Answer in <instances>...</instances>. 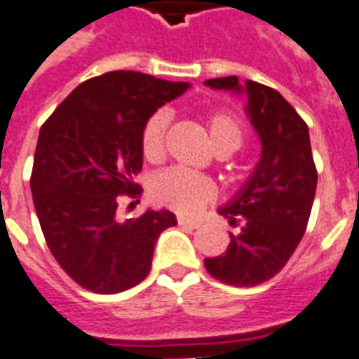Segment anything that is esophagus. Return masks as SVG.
<instances>
[{
	"label": "esophagus",
	"mask_w": 359,
	"mask_h": 359,
	"mask_svg": "<svg viewBox=\"0 0 359 359\" xmlns=\"http://www.w3.org/2000/svg\"><path fill=\"white\" fill-rule=\"evenodd\" d=\"M177 221H179L180 226H188V228H198V226H201V222L195 221V219H188V217L182 215L177 217Z\"/></svg>",
	"instance_id": "obj_1"
}]
</instances>
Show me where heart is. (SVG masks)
Instances as JSON below:
<instances>
[{
	"instance_id": "heart-1",
	"label": "heart",
	"mask_w": 359,
	"mask_h": 359,
	"mask_svg": "<svg viewBox=\"0 0 359 359\" xmlns=\"http://www.w3.org/2000/svg\"><path fill=\"white\" fill-rule=\"evenodd\" d=\"M208 140L213 151L233 153L243 144V126L239 118L226 111H213L204 118ZM168 128V113L156 111L142 129V153L147 161H158L164 153V137ZM151 194L156 203L180 213H194L212 201L215 195L213 182L204 175L182 170H170L155 177Z\"/></svg>"
}]
</instances>
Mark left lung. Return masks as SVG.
<instances>
[{"label":"left lung","instance_id":"8db88e82","mask_svg":"<svg viewBox=\"0 0 359 359\" xmlns=\"http://www.w3.org/2000/svg\"><path fill=\"white\" fill-rule=\"evenodd\" d=\"M204 86L245 96V113L261 140L252 175L219 208L230 224L241 222V231L230 233L224 254L206 257L204 264L221 283L255 287L288 263L309 224L318 186L309 128L272 87L241 83L237 76L212 78Z\"/></svg>","mask_w":359,"mask_h":359}]
</instances>
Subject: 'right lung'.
I'll use <instances>...</instances> for the list:
<instances>
[{
    "label": "right lung",
    "mask_w": 359,
    "mask_h": 359,
    "mask_svg": "<svg viewBox=\"0 0 359 359\" xmlns=\"http://www.w3.org/2000/svg\"><path fill=\"white\" fill-rule=\"evenodd\" d=\"M186 82L113 71L80 86L43 123L31 189L45 241L69 276L96 294L133 288L151 270L153 250L170 210L120 221L122 197L135 198L142 170V129Z\"/></svg>",
    "instance_id": "1"
}]
</instances>
